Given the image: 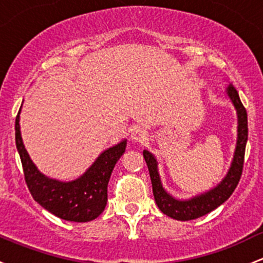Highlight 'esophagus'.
I'll use <instances>...</instances> for the list:
<instances>
[{"instance_id": "obj_1", "label": "esophagus", "mask_w": 263, "mask_h": 263, "mask_svg": "<svg viewBox=\"0 0 263 263\" xmlns=\"http://www.w3.org/2000/svg\"><path fill=\"white\" fill-rule=\"evenodd\" d=\"M131 139L132 141L139 143L146 142V141H147V132H146L143 128H136L131 134Z\"/></svg>"}]
</instances>
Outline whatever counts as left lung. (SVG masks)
I'll return each mask as SVG.
<instances>
[{
	"instance_id": "1",
	"label": "left lung",
	"mask_w": 263,
	"mask_h": 263,
	"mask_svg": "<svg viewBox=\"0 0 263 263\" xmlns=\"http://www.w3.org/2000/svg\"><path fill=\"white\" fill-rule=\"evenodd\" d=\"M227 96L229 97L231 102L233 103L234 108L237 110V118H238V127H237V145L234 151L232 165L227 173L226 178L213 187L209 192L204 194L197 195L186 200H179L171 197L164 189L160 179L159 170H157V161L150 151L143 150V157L147 164L148 173H150L151 182H153L154 198L157 206L167 217L174 218L176 220H192L197 219L199 217L208 214L215 208L223 204L232 195L234 189L238 185L239 179L242 176L243 162H245V151L246 143L248 139V121L247 110L243 107L241 99H239L238 92L233 85L227 88Z\"/></svg>"
}]
</instances>
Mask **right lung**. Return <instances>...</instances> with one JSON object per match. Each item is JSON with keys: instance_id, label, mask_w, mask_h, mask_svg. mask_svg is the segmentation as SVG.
Returning <instances> with one entry per match:
<instances>
[{"instance_id": "add662e5", "label": "right lung", "mask_w": 263, "mask_h": 263, "mask_svg": "<svg viewBox=\"0 0 263 263\" xmlns=\"http://www.w3.org/2000/svg\"><path fill=\"white\" fill-rule=\"evenodd\" d=\"M21 110V108H20ZM20 110L16 116L15 139L25 181L32 198L51 214L69 222L96 219L107 205V186L116 162L126 150L127 140L103 151L81 178L59 181L41 174L30 159L20 131Z\"/></svg>"}]
</instances>
